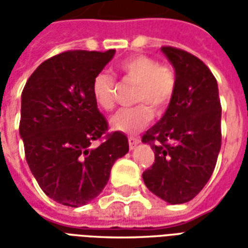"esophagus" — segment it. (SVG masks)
<instances>
[{
	"label": "esophagus",
	"instance_id": "obj_1",
	"mask_svg": "<svg viewBox=\"0 0 248 248\" xmlns=\"http://www.w3.org/2000/svg\"><path fill=\"white\" fill-rule=\"evenodd\" d=\"M140 142V140L138 138V137H134V135H130L129 137V146H130V149H134L135 146L138 145Z\"/></svg>",
	"mask_w": 248,
	"mask_h": 248
}]
</instances>
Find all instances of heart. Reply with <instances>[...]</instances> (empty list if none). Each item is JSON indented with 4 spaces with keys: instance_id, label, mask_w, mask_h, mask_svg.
<instances>
[{
    "instance_id": "b5f03b06",
    "label": "heart",
    "mask_w": 248,
    "mask_h": 248,
    "mask_svg": "<svg viewBox=\"0 0 248 248\" xmlns=\"http://www.w3.org/2000/svg\"><path fill=\"white\" fill-rule=\"evenodd\" d=\"M124 81L135 82L134 101L142 102L133 108H121L114 114L110 124L122 133H137L143 129L153 118L154 108L162 111L172 99L177 87V78L170 66L159 65L155 58L143 54L124 58L117 66ZM118 94V82L108 71L98 73L93 82L94 101L105 111L115 108Z\"/></svg>"
}]
</instances>
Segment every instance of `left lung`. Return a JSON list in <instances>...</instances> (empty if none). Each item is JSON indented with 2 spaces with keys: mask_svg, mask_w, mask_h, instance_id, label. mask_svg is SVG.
I'll list each match as a JSON object with an SVG mask.
<instances>
[{
  "mask_svg": "<svg viewBox=\"0 0 248 248\" xmlns=\"http://www.w3.org/2000/svg\"><path fill=\"white\" fill-rule=\"evenodd\" d=\"M162 51L175 69L177 87L165 115L142 135L155 155L142 177L156 197L179 204L197 197L213 175L222 143V106L204 62L172 46Z\"/></svg>",
  "mask_w": 248,
  "mask_h": 248,
  "instance_id": "1",
  "label": "left lung"
}]
</instances>
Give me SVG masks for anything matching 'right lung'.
<instances>
[{"mask_svg":"<svg viewBox=\"0 0 248 248\" xmlns=\"http://www.w3.org/2000/svg\"><path fill=\"white\" fill-rule=\"evenodd\" d=\"M115 50H69L41 63L22 90L19 135L30 171L53 201L78 207L98 197L127 137L108 133L93 82ZM94 140H102L92 148Z\"/></svg>","mask_w":248,"mask_h":248,"instance_id":"add662e5","label":"right lung"}]
</instances>
